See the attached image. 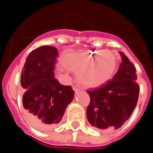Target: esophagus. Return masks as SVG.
Wrapping results in <instances>:
<instances>
[{
	"label": "esophagus",
	"mask_w": 153,
	"mask_h": 153,
	"mask_svg": "<svg viewBox=\"0 0 153 153\" xmlns=\"http://www.w3.org/2000/svg\"><path fill=\"white\" fill-rule=\"evenodd\" d=\"M73 89H74V93H75V94H77V93H79L80 92L79 88H77V87H75V86L74 87Z\"/></svg>",
	"instance_id": "esophagus-1"
}]
</instances>
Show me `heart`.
Wrapping results in <instances>:
<instances>
[{"mask_svg": "<svg viewBox=\"0 0 153 153\" xmlns=\"http://www.w3.org/2000/svg\"><path fill=\"white\" fill-rule=\"evenodd\" d=\"M62 64L67 69L78 71L79 84L86 88H96L111 79L117 60L110 51H69L62 57ZM59 74H65L63 67L57 68Z\"/></svg>", "mask_w": 153, "mask_h": 153, "instance_id": "heart-1", "label": "heart"}]
</instances>
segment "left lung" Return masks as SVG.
Instances as JSON below:
<instances>
[{"label": "left lung", "instance_id": "obj_1", "mask_svg": "<svg viewBox=\"0 0 153 153\" xmlns=\"http://www.w3.org/2000/svg\"><path fill=\"white\" fill-rule=\"evenodd\" d=\"M122 62L113 79L99 88L87 93L90 103L87 118L90 125L102 130L120 128L137 105L139 86L136 69L125 54L120 51Z\"/></svg>", "mask_w": 153, "mask_h": 153}]
</instances>
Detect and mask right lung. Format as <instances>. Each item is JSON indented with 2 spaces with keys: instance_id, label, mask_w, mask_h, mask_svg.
Here are the masks:
<instances>
[{
  "instance_id": "obj_1",
  "label": "right lung",
  "mask_w": 153,
  "mask_h": 153,
  "mask_svg": "<svg viewBox=\"0 0 153 153\" xmlns=\"http://www.w3.org/2000/svg\"><path fill=\"white\" fill-rule=\"evenodd\" d=\"M57 56L56 47H38L26 58L21 72L25 115L33 126L41 130L60 123L74 96L71 87L64 86L54 78Z\"/></svg>"
}]
</instances>
